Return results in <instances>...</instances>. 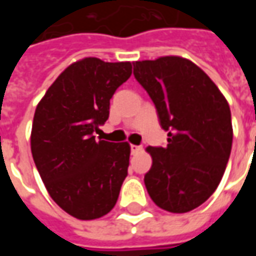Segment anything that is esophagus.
Returning <instances> with one entry per match:
<instances>
[{
    "mask_svg": "<svg viewBox=\"0 0 256 256\" xmlns=\"http://www.w3.org/2000/svg\"><path fill=\"white\" fill-rule=\"evenodd\" d=\"M130 150H132V154L136 155V154H138L140 150H141V146H138V145H132V146H130Z\"/></svg>",
    "mask_w": 256,
    "mask_h": 256,
    "instance_id": "esophagus-1",
    "label": "esophagus"
}]
</instances>
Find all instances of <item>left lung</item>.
I'll return each instance as SVG.
<instances>
[{
    "label": "left lung",
    "mask_w": 256,
    "mask_h": 256,
    "mask_svg": "<svg viewBox=\"0 0 256 256\" xmlns=\"http://www.w3.org/2000/svg\"><path fill=\"white\" fill-rule=\"evenodd\" d=\"M134 76L154 101L167 146H148L144 177L154 203L174 214L192 211L218 188L233 141L230 108L203 70L188 58L136 62Z\"/></svg>",
    "instance_id": "1"
}]
</instances>
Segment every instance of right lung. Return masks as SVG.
I'll return each mask as SVG.
<instances>
[{
	"label": "right lung",
	"instance_id": "right-lung-1",
	"mask_svg": "<svg viewBox=\"0 0 256 256\" xmlns=\"http://www.w3.org/2000/svg\"><path fill=\"white\" fill-rule=\"evenodd\" d=\"M132 63L84 58L68 66L36 106L31 154L50 198L74 218L90 220L116 204L130 145L93 136L110 116V100Z\"/></svg>",
	"mask_w": 256,
	"mask_h": 256
}]
</instances>
